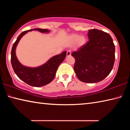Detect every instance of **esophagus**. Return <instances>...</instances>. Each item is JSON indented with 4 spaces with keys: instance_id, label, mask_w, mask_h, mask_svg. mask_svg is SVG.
<instances>
[{
    "instance_id": "34e87169",
    "label": "esophagus",
    "mask_w": 130,
    "mask_h": 130,
    "mask_svg": "<svg viewBox=\"0 0 130 130\" xmlns=\"http://www.w3.org/2000/svg\"><path fill=\"white\" fill-rule=\"evenodd\" d=\"M71 55V50H68L67 51V57H69L70 55Z\"/></svg>"
}]
</instances>
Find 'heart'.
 <instances>
[{
    "instance_id": "obj_1",
    "label": "heart",
    "mask_w": 130,
    "mask_h": 130,
    "mask_svg": "<svg viewBox=\"0 0 130 130\" xmlns=\"http://www.w3.org/2000/svg\"><path fill=\"white\" fill-rule=\"evenodd\" d=\"M68 41L71 44H73L76 42V46L77 47L83 46L86 43V38L83 36H80L77 34H73L69 36Z\"/></svg>"
}]
</instances>
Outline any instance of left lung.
<instances>
[{"instance_id":"left-lung-1","label":"left lung","mask_w":130,"mask_h":130,"mask_svg":"<svg viewBox=\"0 0 130 130\" xmlns=\"http://www.w3.org/2000/svg\"><path fill=\"white\" fill-rule=\"evenodd\" d=\"M88 42L72 53L75 59L74 71L84 83L102 81L110 73L115 59V46L109 34L93 29L88 30Z\"/></svg>"}]
</instances>
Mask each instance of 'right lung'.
I'll return each instance as SVG.
<instances>
[{"label": "right lung", "instance_id": "add662e5", "mask_svg": "<svg viewBox=\"0 0 130 130\" xmlns=\"http://www.w3.org/2000/svg\"><path fill=\"white\" fill-rule=\"evenodd\" d=\"M32 30H38L43 34H48L50 30L35 28L22 32L13 44L11 52V62L14 72L25 83L34 87H42L48 84L55 77L59 65L62 62L67 55V51L50 58L46 63L37 67H29L20 62L16 56V47L22 37Z\"/></svg>", "mask_w": 130, "mask_h": 130}]
</instances>
